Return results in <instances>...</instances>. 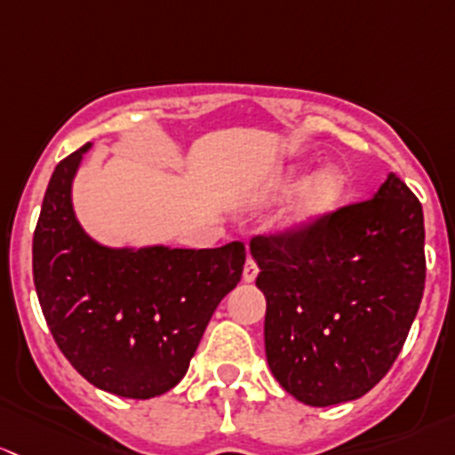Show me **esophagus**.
Here are the masks:
<instances>
[{"label": "esophagus", "mask_w": 455, "mask_h": 455, "mask_svg": "<svg viewBox=\"0 0 455 455\" xmlns=\"http://www.w3.org/2000/svg\"><path fill=\"white\" fill-rule=\"evenodd\" d=\"M256 275H259V262L254 259H247L245 269H243V280H245V283H254Z\"/></svg>", "instance_id": "esophagus-1"}]
</instances>
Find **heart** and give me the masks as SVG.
<instances>
[{"label":"heart","mask_w":455,"mask_h":455,"mask_svg":"<svg viewBox=\"0 0 455 455\" xmlns=\"http://www.w3.org/2000/svg\"><path fill=\"white\" fill-rule=\"evenodd\" d=\"M346 193L344 171L335 166H324L308 177L298 188L296 196L287 208V223L293 228H307L322 221L326 214L339 205Z\"/></svg>","instance_id":"b5f03b06"}]
</instances>
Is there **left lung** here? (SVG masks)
I'll list each match as a JSON object with an SVG mask.
<instances>
[{"label": "left lung", "instance_id": "8db88e82", "mask_svg": "<svg viewBox=\"0 0 455 455\" xmlns=\"http://www.w3.org/2000/svg\"><path fill=\"white\" fill-rule=\"evenodd\" d=\"M265 353L280 386L326 407L372 390L399 357L425 289L423 205L399 175L307 228L256 234Z\"/></svg>", "mask_w": 455, "mask_h": 455}]
</instances>
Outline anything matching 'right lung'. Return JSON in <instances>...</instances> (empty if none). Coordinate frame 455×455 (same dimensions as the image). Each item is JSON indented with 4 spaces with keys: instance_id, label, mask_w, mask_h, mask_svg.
<instances>
[{
    "instance_id": "1",
    "label": "right lung",
    "mask_w": 455,
    "mask_h": 455,
    "mask_svg": "<svg viewBox=\"0 0 455 455\" xmlns=\"http://www.w3.org/2000/svg\"><path fill=\"white\" fill-rule=\"evenodd\" d=\"M87 148L50 177L32 238L36 296L56 346L89 383L151 399L186 374L214 308L241 283L245 245L131 251L93 243L69 201Z\"/></svg>"
}]
</instances>
